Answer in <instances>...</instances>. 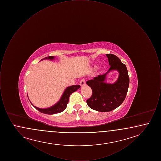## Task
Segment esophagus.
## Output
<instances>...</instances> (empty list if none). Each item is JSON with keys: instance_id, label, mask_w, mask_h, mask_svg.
Wrapping results in <instances>:
<instances>
[{"instance_id": "34e87169", "label": "esophagus", "mask_w": 161, "mask_h": 161, "mask_svg": "<svg viewBox=\"0 0 161 161\" xmlns=\"http://www.w3.org/2000/svg\"><path fill=\"white\" fill-rule=\"evenodd\" d=\"M80 86H81V87H83V86H84L86 85V81H85V80H84V79H83V80H81L80 81Z\"/></svg>"}]
</instances>
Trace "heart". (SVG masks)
I'll return each mask as SVG.
<instances>
[{"mask_svg":"<svg viewBox=\"0 0 161 161\" xmlns=\"http://www.w3.org/2000/svg\"><path fill=\"white\" fill-rule=\"evenodd\" d=\"M97 66H95V67H94V69H97Z\"/></svg>","mask_w":161,"mask_h":161,"instance_id":"1","label":"heart"}]
</instances>
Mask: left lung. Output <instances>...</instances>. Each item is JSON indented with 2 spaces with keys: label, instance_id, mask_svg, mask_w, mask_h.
<instances>
[{
  "label": "left lung",
  "instance_id": "8db88e82",
  "mask_svg": "<svg viewBox=\"0 0 161 161\" xmlns=\"http://www.w3.org/2000/svg\"><path fill=\"white\" fill-rule=\"evenodd\" d=\"M110 69L103 75H99L86 83L92 89L91 97L87 100L88 106L95 110L107 112L119 107L125 100L129 86V77L126 66L115 55L106 54ZM112 70L119 72L118 80L113 84L105 81L107 74Z\"/></svg>",
  "mask_w": 161,
  "mask_h": 161
}]
</instances>
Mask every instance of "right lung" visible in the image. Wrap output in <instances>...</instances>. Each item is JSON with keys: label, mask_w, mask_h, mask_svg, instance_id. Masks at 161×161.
<instances>
[{"label": "right lung", "mask_w": 161, "mask_h": 161, "mask_svg": "<svg viewBox=\"0 0 161 161\" xmlns=\"http://www.w3.org/2000/svg\"><path fill=\"white\" fill-rule=\"evenodd\" d=\"M54 58L55 57L54 56H49V57H46L45 58H44L43 59L54 60ZM43 59H42V60H43ZM80 88V85H74V86L68 87L65 89L64 92H63V94L61 96L60 100H59L55 105L52 107L46 108H38L36 106H34V107H35L39 112H40L41 113L47 114V115H53L55 114L60 113L61 112L64 111L67 107V104L69 102L70 95L73 92L76 91ZM31 104L32 106H34L32 103H31Z\"/></svg>", "instance_id": "obj_1"}]
</instances>
